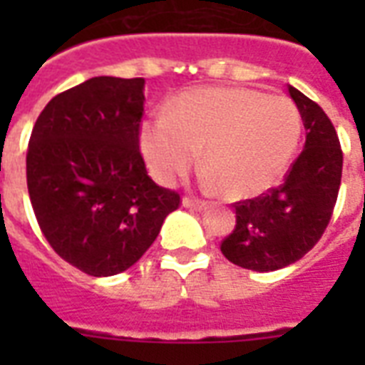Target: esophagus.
I'll return each instance as SVG.
<instances>
[{"label":"esophagus","instance_id":"obj_1","mask_svg":"<svg viewBox=\"0 0 365 365\" xmlns=\"http://www.w3.org/2000/svg\"><path fill=\"white\" fill-rule=\"evenodd\" d=\"M183 206H185V208H189V210L200 212L206 208V202L205 200H199V199H191V197H183Z\"/></svg>","mask_w":365,"mask_h":365}]
</instances>
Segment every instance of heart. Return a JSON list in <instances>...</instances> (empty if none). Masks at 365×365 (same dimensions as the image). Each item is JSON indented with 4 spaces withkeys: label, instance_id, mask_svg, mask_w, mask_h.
Here are the masks:
<instances>
[{
    "label": "heart",
    "instance_id": "obj_1",
    "mask_svg": "<svg viewBox=\"0 0 365 365\" xmlns=\"http://www.w3.org/2000/svg\"><path fill=\"white\" fill-rule=\"evenodd\" d=\"M299 108L286 96L244 87L185 91L140 128V148L160 183L187 174L199 160L206 182L231 199L269 191L284 176L299 143Z\"/></svg>",
    "mask_w": 365,
    "mask_h": 365
}]
</instances>
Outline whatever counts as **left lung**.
I'll return each mask as SVG.
<instances>
[{"instance_id": "left-lung-1", "label": "left lung", "mask_w": 365, "mask_h": 365, "mask_svg": "<svg viewBox=\"0 0 365 365\" xmlns=\"http://www.w3.org/2000/svg\"><path fill=\"white\" fill-rule=\"evenodd\" d=\"M288 93L305 125V149L292 163L282 185L235 202L237 225L222 240V254L250 271H277L314 248L339 193L343 151L335 126L317 102L294 87Z\"/></svg>"}]
</instances>
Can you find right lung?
I'll return each instance as SVG.
<instances>
[{"mask_svg": "<svg viewBox=\"0 0 365 365\" xmlns=\"http://www.w3.org/2000/svg\"><path fill=\"white\" fill-rule=\"evenodd\" d=\"M143 83L102 76L56 94L28 143L26 182L43 237L91 277L134 265L182 202L148 176L140 153Z\"/></svg>", "mask_w": 365, "mask_h": 365, "instance_id": "obj_1", "label": "right lung"}]
</instances>
